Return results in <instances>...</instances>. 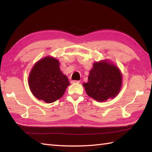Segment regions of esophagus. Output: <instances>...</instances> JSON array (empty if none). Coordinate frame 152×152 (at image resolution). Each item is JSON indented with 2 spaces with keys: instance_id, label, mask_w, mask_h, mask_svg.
Instances as JSON below:
<instances>
[{
  "instance_id": "1",
  "label": "esophagus",
  "mask_w": 152,
  "mask_h": 152,
  "mask_svg": "<svg viewBox=\"0 0 152 152\" xmlns=\"http://www.w3.org/2000/svg\"><path fill=\"white\" fill-rule=\"evenodd\" d=\"M70 82L71 83H80V81H78V80H72Z\"/></svg>"
}]
</instances>
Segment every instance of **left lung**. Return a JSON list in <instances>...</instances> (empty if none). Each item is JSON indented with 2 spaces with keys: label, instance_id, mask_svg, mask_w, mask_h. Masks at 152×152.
I'll list each match as a JSON object with an SVG mask.
<instances>
[{
  "label": "left lung",
  "instance_id": "left-lung-1",
  "mask_svg": "<svg viewBox=\"0 0 152 152\" xmlns=\"http://www.w3.org/2000/svg\"><path fill=\"white\" fill-rule=\"evenodd\" d=\"M121 81V74L117 66L101 61L94 63L90 70L88 82L83 83V86L88 96L102 102L118 94Z\"/></svg>",
  "mask_w": 152,
  "mask_h": 152
}]
</instances>
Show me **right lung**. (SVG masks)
<instances>
[{"instance_id": "add662e5", "label": "right lung", "mask_w": 152, "mask_h": 152, "mask_svg": "<svg viewBox=\"0 0 152 152\" xmlns=\"http://www.w3.org/2000/svg\"><path fill=\"white\" fill-rule=\"evenodd\" d=\"M28 84L38 99L51 103L63 95L70 83L60 70L58 60L46 57L35 64L31 70Z\"/></svg>"}]
</instances>
